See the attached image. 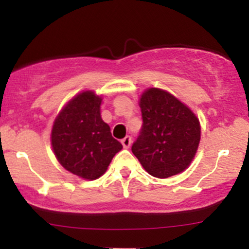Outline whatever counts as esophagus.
Instances as JSON below:
<instances>
[{
	"label": "esophagus",
	"mask_w": 249,
	"mask_h": 249,
	"mask_svg": "<svg viewBox=\"0 0 249 249\" xmlns=\"http://www.w3.org/2000/svg\"><path fill=\"white\" fill-rule=\"evenodd\" d=\"M131 142H132V138H131V136H126V137H125V138L122 139V144H123V146H124L125 148L130 147Z\"/></svg>",
	"instance_id": "1"
}]
</instances>
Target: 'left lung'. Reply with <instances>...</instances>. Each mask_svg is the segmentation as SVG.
Here are the masks:
<instances>
[{
	"label": "left lung",
	"mask_w": 249,
	"mask_h": 249,
	"mask_svg": "<svg viewBox=\"0 0 249 249\" xmlns=\"http://www.w3.org/2000/svg\"><path fill=\"white\" fill-rule=\"evenodd\" d=\"M142 125L132 152L145 171L168 178L192 162L200 142L196 116L178 98L161 89H147L141 97Z\"/></svg>",
	"instance_id": "obj_1"
}]
</instances>
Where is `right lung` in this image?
<instances>
[{
    "label": "right lung",
    "instance_id": "right-lung-1",
    "mask_svg": "<svg viewBox=\"0 0 249 249\" xmlns=\"http://www.w3.org/2000/svg\"><path fill=\"white\" fill-rule=\"evenodd\" d=\"M102 97L84 91L62 108L53 122L51 145L57 160L79 178L95 180L107 172L123 145L101 117Z\"/></svg>",
    "mask_w": 249,
    "mask_h": 249
}]
</instances>
